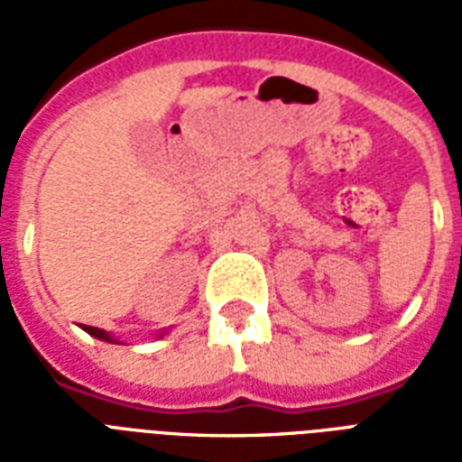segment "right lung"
Masks as SVG:
<instances>
[{
    "instance_id": "add662e5",
    "label": "right lung",
    "mask_w": 462,
    "mask_h": 462,
    "mask_svg": "<svg viewBox=\"0 0 462 462\" xmlns=\"http://www.w3.org/2000/svg\"><path fill=\"white\" fill-rule=\"evenodd\" d=\"M83 330H86V333H90L93 337H97V340H105V343H119L117 337H112L110 333H105L103 328H96V326H83Z\"/></svg>"
}]
</instances>
